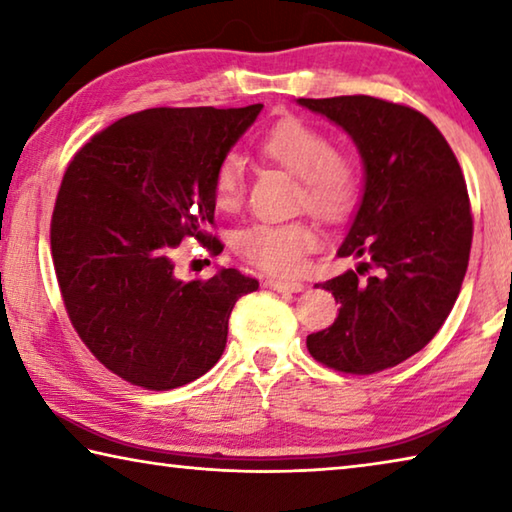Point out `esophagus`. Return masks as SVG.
<instances>
[{"label":"esophagus","instance_id":"obj_1","mask_svg":"<svg viewBox=\"0 0 512 512\" xmlns=\"http://www.w3.org/2000/svg\"><path fill=\"white\" fill-rule=\"evenodd\" d=\"M266 289H273V291H282V293H300L305 289V284L298 282V280H266Z\"/></svg>","mask_w":512,"mask_h":512}]
</instances>
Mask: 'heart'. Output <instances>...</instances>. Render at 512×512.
<instances>
[{
    "instance_id": "b5f03b06",
    "label": "heart",
    "mask_w": 512,
    "mask_h": 512,
    "mask_svg": "<svg viewBox=\"0 0 512 512\" xmlns=\"http://www.w3.org/2000/svg\"><path fill=\"white\" fill-rule=\"evenodd\" d=\"M264 155L282 164L300 180L298 198L320 216H341L359 192V167L352 155L332 149L329 137L309 121L280 119L262 142ZM244 194V162L228 153L214 173V203L219 210H235ZM246 262L266 273L291 275L300 271L305 255L318 246V232L307 221H259L241 228L232 239Z\"/></svg>"
}]
</instances>
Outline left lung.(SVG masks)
Wrapping results in <instances>:
<instances>
[{
  "mask_svg": "<svg viewBox=\"0 0 512 512\" xmlns=\"http://www.w3.org/2000/svg\"><path fill=\"white\" fill-rule=\"evenodd\" d=\"M296 103L343 128L363 162L361 201L336 250L361 262L320 284L339 318L307 348L352 375L393 368L436 336L461 293L472 246L463 171L418 110L363 94Z\"/></svg>",
  "mask_w": 512,
  "mask_h": 512,
  "instance_id": "left-lung-1",
  "label": "left lung"
}]
</instances>
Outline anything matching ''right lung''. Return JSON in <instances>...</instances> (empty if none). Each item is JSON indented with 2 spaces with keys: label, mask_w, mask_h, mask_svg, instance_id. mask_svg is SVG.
<instances>
[{
  "label": "right lung",
  "mask_w": 512,
  "mask_h": 512,
  "mask_svg": "<svg viewBox=\"0 0 512 512\" xmlns=\"http://www.w3.org/2000/svg\"><path fill=\"white\" fill-rule=\"evenodd\" d=\"M262 108L142 110L69 162L51 216L60 293L88 350L135 386L171 391L205 375L235 302L259 287L237 268L185 282L173 253L187 237L219 250L207 232L214 173Z\"/></svg>",
  "instance_id": "add662e5"
}]
</instances>
